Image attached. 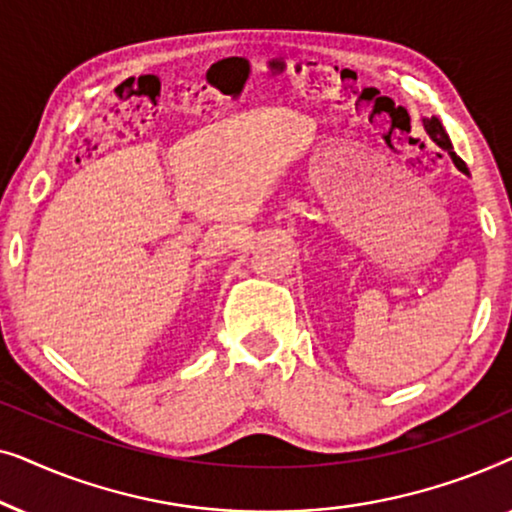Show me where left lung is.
I'll use <instances>...</instances> for the list:
<instances>
[{"label": "left lung", "mask_w": 512, "mask_h": 512, "mask_svg": "<svg viewBox=\"0 0 512 512\" xmlns=\"http://www.w3.org/2000/svg\"><path fill=\"white\" fill-rule=\"evenodd\" d=\"M422 123H424L426 135H429V137L433 139V142H436V144L440 146V149L450 153L452 163L457 165V170H459V172H464V174H468V167H466L464 160H461V158L457 156V153H454V146H452V142H450V137H447V132H445V128H443V123H440V118H436V116H431V118H422Z\"/></svg>", "instance_id": "left-lung-1"}]
</instances>
